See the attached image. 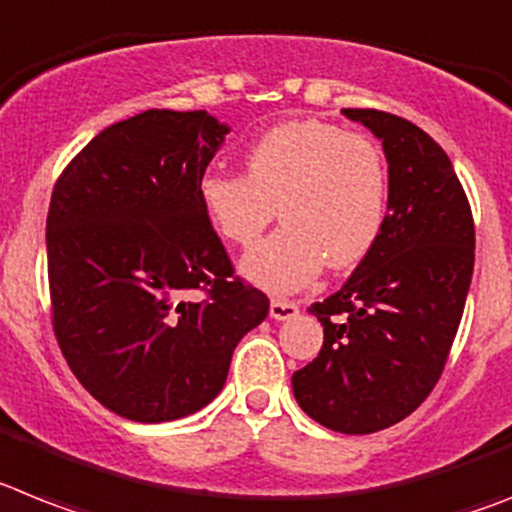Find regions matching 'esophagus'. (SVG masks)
<instances>
[{
  "mask_svg": "<svg viewBox=\"0 0 512 512\" xmlns=\"http://www.w3.org/2000/svg\"><path fill=\"white\" fill-rule=\"evenodd\" d=\"M298 310V303H292V300H272V305H269L274 321H290V318L298 316Z\"/></svg>",
  "mask_w": 512,
  "mask_h": 512,
  "instance_id": "1",
  "label": "esophagus"
}]
</instances>
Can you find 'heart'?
<instances>
[{
    "instance_id": "heart-1",
    "label": "heart",
    "mask_w": 512,
    "mask_h": 512,
    "mask_svg": "<svg viewBox=\"0 0 512 512\" xmlns=\"http://www.w3.org/2000/svg\"><path fill=\"white\" fill-rule=\"evenodd\" d=\"M199 202L235 246H253L274 220L285 225L243 259V274L269 292H295L323 264L349 269L381 238L388 173L378 144L326 121H287L246 150V176L209 170Z\"/></svg>"
}]
</instances>
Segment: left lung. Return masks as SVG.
<instances>
[{
  "instance_id": "left-lung-1",
  "label": "left lung",
  "mask_w": 512,
  "mask_h": 512,
  "mask_svg": "<svg viewBox=\"0 0 512 512\" xmlns=\"http://www.w3.org/2000/svg\"><path fill=\"white\" fill-rule=\"evenodd\" d=\"M342 113L383 142L388 212L342 290L308 308L323 347L292 393L318 425L368 435L409 417L443 373L474 274V220L430 134L375 108Z\"/></svg>"
}]
</instances>
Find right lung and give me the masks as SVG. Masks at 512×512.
Wrapping results in <instances>:
<instances>
[{
  "instance_id": "right-lung-1",
  "label": "right lung",
  "mask_w": 512,
  "mask_h": 512,
  "mask_svg": "<svg viewBox=\"0 0 512 512\" xmlns=\"http://www.w3.org/2000/svg\"><path fill=\"white\" fill-rule=\"evenodd\" d=\"M227 131L207 111L137 113L90 139L51 194L56 339L90 396L131 422L204 409L269 313L264 292L233 279L199 202Z\"/></svg>"
}]
</instances>
